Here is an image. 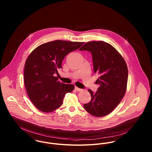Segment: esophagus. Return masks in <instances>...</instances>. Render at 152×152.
<instances>
[{
	"label": "esophagus",
	"mask_w": 152,
	"mask_h": 152,
	"mask_svg": "<svg viewBox=\"0 0 152 152\" xmlns=\"http://www.w3.org/2000/svg\"><path fill=\"white\" fill-rule=\"evenodd\" d=\"M75 89L77 91H82V89L79 88H78V87H75Z\"/></svg>",
	"instance_id": "obj_1"
}]
</instances>
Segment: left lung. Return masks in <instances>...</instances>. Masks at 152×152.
<instances>
[{
  "instance_id": "left-lung-1",
  "label": "left lung",
  "mask_w": 152,
  "mask_h": 152,
  "mask_svg": "<svg viewBox=\"0 0 152 152\" xmlns=\"http://www.w3.org/2000/svg\"><path fill=\"white\" fill-rule=\"evenodd\" d=\"M80 51H90L94 73L99 75L96 92L88 89L91 100L84 105L91 115L101 117L110 113L121 102L126 92L128 71L126 62L110 44L99 41L85 44Z\"/></svg>"
}]
</instances>
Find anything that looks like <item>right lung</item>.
Segmentation results:
<instances>
[{
	"instance_id": "add662e5",
	"label": "right lung",
	"mask_w": 152,
	"mask_h": 152,
	"mask_svg": "<svg viewBox=\"0 0 152 152\" xmlns=\"http://www.w3.org/2000/svg\"><path fill=\"white\" fill-rule=\"evenodd\" d=\"M84 42L55 40L41 44L28 56L25 63L24 81L27 95L34 106L44 112H50L63 104L65 94L74 89L55 77L62 68V61L70 52Z\"/></svg>"
}]
</instances>
